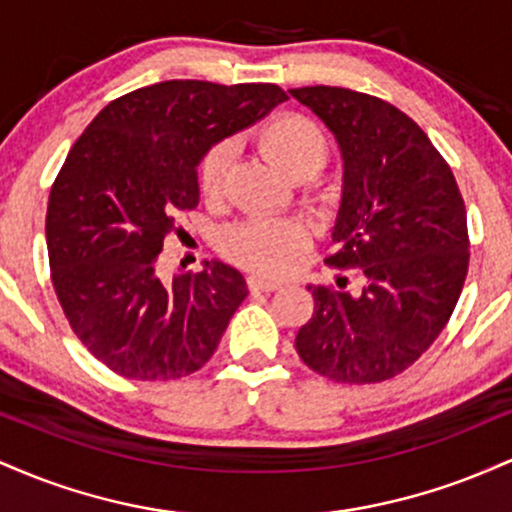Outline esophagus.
<instances>
[{
  "mask_svg": "<svg viewBox=\"0 0 512 512\" xmlns=\"http://www.w3.org/2000/svg\"><path fill=\"white\" fill-rule=\"evenodd\" d=\"M248 284H250L252 291H276V289H279V286H281V281L267 279V276L252 274L250 279H248Z\"/></svg>",
  "mask_w": 512,
  "mask_h": 512,
  "instance_id": "34e87169",
  "label": "esophagus"
}]
</instances>
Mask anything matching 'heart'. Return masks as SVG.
<instances>
[{
	"mask_svg": "<svg viewBox=\"0 0 512 512\" xmlns=\"http://www.w3.org/2000/svg\"><path fill=\"white\" fill-rule=\"evenodd\" d=\"M260 144L267 154L276 158L281 168L293 178L305 180L330 158V142L322 127L310 117L298 113H281L264 122L260 129ZM231 144L219 142L209 146L197 166V185L207 199H219L226 187L228 168H231ZM308 233L293 219H269V216H252V219L228 228L226 250L236 260L260 272H284L305 248Z\"/></svg>",
	"mask_w": 512,
	"mask_h": 512,
	"instance_id": "heart-1",
	"label": "heart"
}]
</instances>
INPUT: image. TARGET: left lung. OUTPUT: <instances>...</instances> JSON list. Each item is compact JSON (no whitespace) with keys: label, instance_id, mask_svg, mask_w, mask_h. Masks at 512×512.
<instances>
[{"label":"left lung","instance_id":"1","mask_svg":"<svg viewBox=\"0 0 512 512\" xmlns=\"http://www.w3.org/2000/svg\"><path fill=\"white\" fill-rule=\"evenodd\" d=\"M337 137L342 207L327 264L358 267L313 291L296 334L308 368L334 383H383L407 370L448 325L469 267L467 211L455 175L426 132L395 105L339 86L291 88Z\"/></svg>","mask_w":512,"mask_h":512}]
</instances>
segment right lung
I'll return each instance as SVG.
<instances>
[{"label": "right lung", "mask_w": 512, "mask_h": 512, "mask_svg": "<svg viewBox=\"0 0 512 512\" xmlns=\"http://www.w3.org/2000/svg\"><path fill=\"white\" fill-rule=\"evenodd\" d=\"M286 98L276 84L161 81L115 98L76 139L45 219L52 286L81 344L117 375L175 380L216 351L248 296L243 274L211 260L166 284L156 260L175 216L199 204L204 151Z\"/></svg>", "instance_id": "right-lung-1"}]
</instances>
